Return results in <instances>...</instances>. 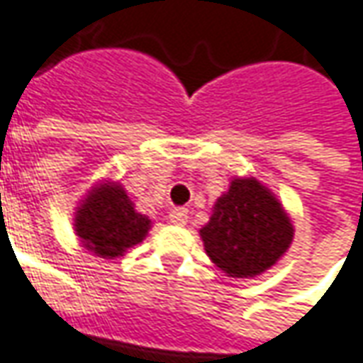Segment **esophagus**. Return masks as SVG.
I'll use <instances>...</instances> for the list:
<instances>
[{
    "label": "esophagus",
    "mask_w": 363,
    "mask_h": 363,
    "mask_svg": "<svg viewBox=\"0 0 363 363\" xmlns=\"http://www.w3.org/2000/svg\"><path fill=\"white\" fill-rule=\"evenodd\" d=\"M168 217H170V221H172L174 225H184V223L189 221V211H186V209H182V207H179V209H172Z\"/></svg>",
    "instance_id": "esophagus-1"
}]
</instances>
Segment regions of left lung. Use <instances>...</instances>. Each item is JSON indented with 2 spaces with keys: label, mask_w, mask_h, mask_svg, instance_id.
<instances>
[{
  "label": "left lung",
  "mask_w": 363,
  "mask_h": 363,
  "mask_svg": "<svg viewBox=\"0 0 363 363\" xmlns=\"http://www.w3.org/2000/svg\"><path fill=\"white\" fill-rule=\"evenodd\" d=\"M292 223L278 199L256 179H233L201 229L213 264L233 278L262 274L292 242Z\"/></svg>",
  "instance_id": "left-lung-1"
}]
</instances>
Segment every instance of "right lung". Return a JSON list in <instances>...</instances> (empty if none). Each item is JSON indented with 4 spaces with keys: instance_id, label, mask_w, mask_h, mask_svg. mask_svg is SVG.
I'll list each match as a JSON object with an SVG mask.
<instances>
[{
    "instance_id": "1",
    "label": "right lung",
    "mask_w": 363,
    "mask_h": 363,
    "mask_svg": "<svg viewBox=\"0 0 363 363\" xmlns=\"http://www.w3.org/2000/svg\"><path fill=\"white\" fill-rule=\"evenodd\" d=\"M150 219L134 209L121 184H101L89 195L74 217V231L83 245L99 258H118L140 244Z\"/></svg>"
}]
</instances>
